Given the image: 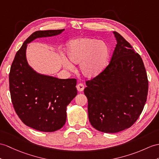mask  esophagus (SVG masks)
<instances>
[{"instance_id": "34e87169", "label": "esophagus", "mask_w": 159, "mask_h": 159, "mask_svg": "<svg viewBox=\"0 0 159 159\" xmlns=\"http://www.w3.org/2000/svg\"><path fill=\"white\" fill-rule=\"evenodd\" d=\"M77 89L78 92H82L84 89V86L82 84H78L77 85Z\"/></svg>"}]
</instances>
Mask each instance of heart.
I'll return each instance as SVG.
<instances>
[{"mask_svg":"<svg viewBox=\"0 0 159 159\" xmlns=\"http://www.w3.org/2000/svg\"><path fill=\"white\" fill-rule=\"evenodd\" d=\"M68 61L63 59L64 67L74 69V64H80V70L88 79L95 78L104 71L109 63L110 49L107 44L94 38H79L71 41L66 48Z\"/></svg>","mask_w":159,"mask_h":159,"instance_id":"heart-1","label":"heart"}]
</instances>
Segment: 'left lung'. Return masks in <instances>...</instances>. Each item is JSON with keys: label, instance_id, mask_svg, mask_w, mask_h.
<instances>
[{"label": "left lung", "instance_id": "8db88e82", "mask_svg": "<svg viewBox=\"0 0 159 159\" xmlns=\"http://www.w3.org/2000/svg\"><path fill=\"white\" fill-rule=\"evenodd\" d=\"M117 41L109 65L86 82L88 117L94 128L117 133L129 128L144 109L148 82L141 57L125 38L113 32Z\"/></svg>", "mask_w": 159, "mask_h": 159}]
</instances>
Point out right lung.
<instances>
[{
  "mask_svg": "<svg viewBox=\"0 0 159 159\" xmlns=\"http://www.w3.org/2000/svg\"><path fill=\"white\" fill-rule=\"evenodd\" d=\"M65 29L36 31L15 55L9 73V89L15 112L27 126L44 132L61 129L67 119V107L77 92L75 79H59L38 73L26 57L28 44L36 38L55 36Z\"/></svg>",
  "mask_w": 159,
  "mask_h": 159,
  "instance_id": "obj_1",
  "label": "right lung"
}]
</instances>
